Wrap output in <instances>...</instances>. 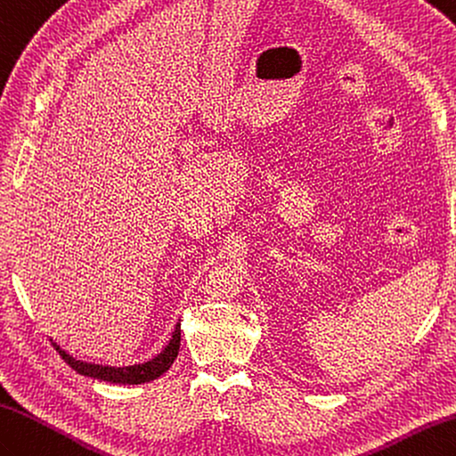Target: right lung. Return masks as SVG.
<instances>
[{
    "mask_svg": "<svg viewBox=\"0 0 456 456\" xmlns=\"http://www.w3.org/2000/svg\"><path fill=\"white\" fill-rule=\"evenodd\" d=\"M179 346H181V323L175 326L174 336H171L164 351H161L154 359L142 362V365H133V367H103V365H94V362L77 361L64 349H60V346L54 343L60 357H62L76 372L84 374V377L113 382V384H144L150 380H156L166 370H169L171 365H174V361L177 359V353H179Z\"/></svg>",
    "mask_w": 456,
    "mask_h": 456,
    "instance_id": "obj_1",
    "label": "right lung"
}]
</instances>
